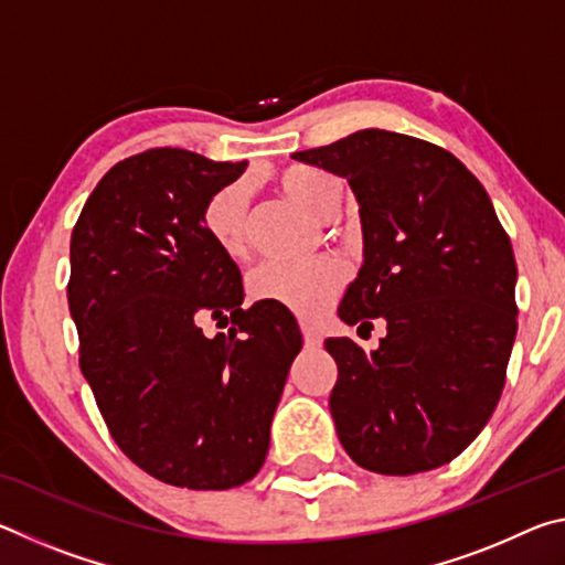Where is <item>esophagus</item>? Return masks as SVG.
I'll use <instances>...</instances> for the list:
<instances>
[{
  "instance_id": "34e87169",
  "label": "esophagus",
  "mask_w": 565,
  "mask_h": 565,
  "mask_svg": "<svg viewBox=\"0 0 565 565\" xmlns=\"http://www.w3.org/2000/svg\"><path fill=\"white\" fill-rule=\"evenodd\" d=\"M301 333H303L306 347H311V349L321 347V333L313 329V327H309V323H301Z\"/></svg>"
}]
</instances>
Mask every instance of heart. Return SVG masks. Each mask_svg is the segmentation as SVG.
Instances as JSON below:
<instances>
[{
    "mask_svg": "<svg viewBox=\"0 0 565 565\" xmlns=\"http://www.w3.org/2000/svg\"><path fill=\"white\" fill-rule=\"evenodd\" d=\"M279 186L306 212L327 216L341 204V184L327 171L309 164H291L279 171ZM206 242L228 259L246 252L248 186L232 181L206 199L199 214ZM349 271L337 259L269 262L248 276V296L254 301L286 309L303 319H319L347 286Z\"/></svg>",
    "mask_w": 565,
    "mask_h": 565,
    "instance_id": "b5f03b06",
    "label": "heart"
}]
</instances>
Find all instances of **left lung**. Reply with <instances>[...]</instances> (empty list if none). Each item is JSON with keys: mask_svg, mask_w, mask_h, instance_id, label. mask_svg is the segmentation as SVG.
I'll list each match as a JSON object with an SVG mask.
<instances>
[{"mask_svg": "<svg viewBox=\"0 0 565 565\" xmlns=\"http://www.w3.org/2000/svg\"><path fill=\"white\" fill-rule=\"evenodd\" d=\"M291 157L347 177L359 199L363 266L339 317L386 321L371 353L323 341L339 366L329 406L341 446L384 476L454 461L499 404L519 327L511 238L489 194L451 151L396 131Z\"/></svg>", "mask_w": 565, "mask_h": 565, "instance_id": "8db88e82", "label": "left lung"}]
</instances>
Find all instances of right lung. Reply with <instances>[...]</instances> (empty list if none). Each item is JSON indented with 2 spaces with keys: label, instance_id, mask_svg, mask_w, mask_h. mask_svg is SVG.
<instances>
[{
  "label": "right lung",
  "instance_id": "1",
  "mask_svg": "<svg viewBox=\"0 0 565 565\" xmlns=\"http://www.w3.org/2000/svg\"><path fill=\"white\" fill-rule=\"evenodd\" d=\"M244 171L157 147L114 164L72 232L66 296L79 366L124 456L159 481L226 491L259 473L301 351L286 309H244L234 259L199 214ZM204 320L226 326L206 338Z\"/></svg>",
  "mask_w": 565,
  "mask_h": 565
}]
</instances>
